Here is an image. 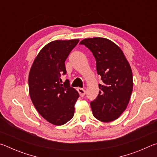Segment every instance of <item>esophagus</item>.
I'll return each mask as SVG.
<instances>
[{"label":"esophagus","instance_id":"1","mask_svg":"<svg viewBox=\"0 0 157 157\" xmlns=\"http://www.w3.org/2000/svg\"><path fill=\"white\" fill-rule=\"evenodd\" d=\"M78 91L79 94V95H80V96L83 97L85 95V94H86V91H85V89H82V88H78Z\"/></svg>","mask_w":157,"mask_h":157}]
</instances>
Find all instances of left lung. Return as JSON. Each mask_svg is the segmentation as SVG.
I'll return each mask as SVG.
<instances>
[{
    "mask_svg": "<svg viewBox=\"0 0 157 157\" xmlns=\"http://www.w3.org/2000/svg\"><path fill=\"white\" fill-rule=\"evenodd\" d=\"M80 45L91 50L96 61L99 94L91 102L93 114L102 122L115 121L126 109L133 89V78L129 63L123 51L109 39L100 37L85 39Z\"/></svg>",
    "mask_w": 157,
    "mask_h": 157,
    "instance_id": "1",
    "label": "left lung"
}]
</instances>
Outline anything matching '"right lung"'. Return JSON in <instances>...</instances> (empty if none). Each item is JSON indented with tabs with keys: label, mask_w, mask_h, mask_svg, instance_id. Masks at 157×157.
<instances>
[{
	"label": "right lung",
	"mask_w": 157,
	"mask_h": 157,
	"mask_svg": "<svg viewBox=\"0 0 157 157\" xmlns=\"http://www.w3.org/2000/svg\"><path fill=\"white\" fill-rule=\"evenodd\" d=\"M78 39L57 40L45 46L37 55L29 74L30 95L39 114L55 125H62L75 113L79 94L68 79L62 83L61 76L66 73L65 61Z\"/></svg>",
	"instance_id": "right-lung-1"
}]
</instances>
